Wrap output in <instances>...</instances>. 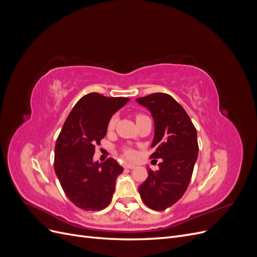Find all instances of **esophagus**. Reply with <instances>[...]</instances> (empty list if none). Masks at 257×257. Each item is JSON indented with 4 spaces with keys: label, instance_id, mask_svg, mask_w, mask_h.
Masks as SVG:
<instances>
[{
    "label": "esophagus",
    "instance_id": "esophagus-1",
    "mask_svg": "<svg viewBox=\"0 0 257 257\" xmlns=\"http://www.w3.org/2000/svg\"><path fill=\"white\" fill-rule=\"evenodd\" d=\"M124 167H125V168H130V169H133V168H135L136 166H135L134 164H131V163H126V164L124 165Z\"/></svg>",
    "mask_w": 257,
    "mask_h": 257
}]
</instances>
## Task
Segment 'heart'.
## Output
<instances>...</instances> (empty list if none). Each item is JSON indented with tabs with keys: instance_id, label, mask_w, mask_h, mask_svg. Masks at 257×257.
Listing matches in <instances>:
<instances>
[{
	"instance_id": "b5f03b06",
	"label": "heart",
	"mask_w": 257,
	"mask_h": 257,
	"mask_svg": "<svg viewBox=\"0 0 257 257\" xmlns=\"http://www.w3.org/2000/svg\"><path fill=\"white\" fill-rule=\"evenodd\" d=\"M141 116H143V114H137V115H136V120H137L138 118H141ZM115 122H116V116L113 115V116H111V118H110L109 122H108V130L112 131V130L114 128ZM125 154H126V157L131 158V157H133V155H134V151L131 150V149H126V150H125Z\"/></svg>"
}]
</instances>
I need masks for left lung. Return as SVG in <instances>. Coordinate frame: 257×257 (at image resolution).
<instances>
[{
  "label": "left lung",
  "instance_id": "8db88e82",
  "mask_svg": "<svg viewBox=\"0 0 257 257\" xmlns=\"http://www.w3.org/2000/svg\"><path fill=\"white\" fill-rule=\"evenodd\" d=\"M136 102L154 120V152L150 158L162 159L160 169L149 168V176L138 190L148 207L162 211L177 203L188 189L198 155L197 132L183 107L165 93H153Z\"/></svg>",
  "mask_w": 257,
  "mask_h": 257
}]
</instances>
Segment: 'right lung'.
Masks as SVG:
<instances>
[{
	"label": "right lung",
	"instance_id": "add662e5",
	"mask_svg": "<svg viewBox=\"0 0 257 257\" xmlns=\"http://www.w3.org/2000/svg\"><path fill=\"white\" fill-rule=\"evenodd\" d=\"M127 97H107L89 93L76 103L66 118L54 148V170L65 195L87 211L110 204L115 180L123 167L113 159L93 161L95 145L105 137L108 122Z\"/></svg>",
	"mask_w": 257,
	"mask_h": 257
}]
</instances>
